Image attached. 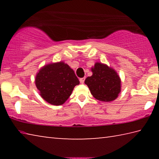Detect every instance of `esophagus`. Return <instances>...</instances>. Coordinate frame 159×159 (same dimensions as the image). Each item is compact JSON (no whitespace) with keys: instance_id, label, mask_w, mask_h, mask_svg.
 <instances>
[{"instance_id":"1","label":"esophagus","mask_w":159,"mask_h":159,"mask_svg":"<svg viewBox=\"0 0 159 159\" xmlns=\"http://www.w3.org/2000/svg\"><path fill=\"white\" fill-rule=\"evenodd\" d=\"M85 77H83V78H80V79H79L80 83H84V81H85Z\"/></svg>"}]
</instances>
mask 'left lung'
Masks as SVG:
<instances>
[{
  "label": "left lung",
  "mask_w": 159,
  "mask_h": 159,
  "mask_svg": "<svg viewBox=\"0 0 159 159\" xmlns=\"http://www.w3.org/2000/svg\"><path fill=\"white\" fill-rule=\"evenodd\" d=\"M93 75L85 83L97 99L111 102L117 98L120 91V80L114 69L102 63H96L92 68Z\"/></svg>",
  "instance_id": "left-lung-1"
}]
</instances>
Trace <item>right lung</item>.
<instances>
[{"label":"right lung","instance_id":"right-lung-1","mask_svg":"<svg viewBox=\"0 0 159 159\" xmlns=\"http://www.w3.org/2000/svg\"><path fill=\"white\" fill-rule=\"evenodd\" d=\"M35 83L45 101L53 105H61L80 82L69 65L58 62L43 67L37 74Z\"/></svg>","mask_w":159,"mask_h":159}]
</instances>
